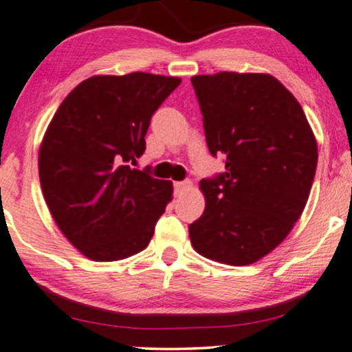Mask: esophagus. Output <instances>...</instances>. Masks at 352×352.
<instances>
[{"label":"esophagus","instance_id":"1","mask_svg":"<svg viewBox=\"0 0 352 352\" xmlns=\"http://www.w3.org/2000/svg\"><path fill=\"white\" fill-rule=\"evenodd\" d=\"M173 187H175V195H180V193L185 192V190L192 188V182H190V180L175 182V184H173Z\"/></svg>","mask_w":352,"mask_h":352}]
</instances>
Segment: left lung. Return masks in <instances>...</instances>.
<instances>
[{
  "instance_id": "obj_1",
  "label": "left lung",
  "mask_w": 352,
  "mask_h": 352,
  "mask_svg": "<svg viewBox=\"0 0 352 352\" xmlns=\"http://www.w3.org/2000/svg\"><path fill=\"white\" fill-rule=\"evenodd\" d=\"M212 155L225 172L200 182L205 210L188 227L193 250L218 263L252 265L288 236L308 201L318 144L302 107L260 72L193 76Z\"/></svg>"
}]
</instances>
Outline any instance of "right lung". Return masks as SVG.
I'll return each instance as SVG.
<instances>
[{"mask_svg":"<svg viewBox=\"0 0 352 352\" xmlns=\"http://www.w3.org/2000/svg\"><path fill=\"white\" fill-rule=\"evenodd\" d=\"M180 78L92 76L60 102L39 147L44 200L63 235L92 261L142 252L172 200V182L132 165L153 112Z\"/></svg>","mask_w":352,"mask_h":352,"instance_id":"right-lung-1","label":"right lung"}]
</instances>
